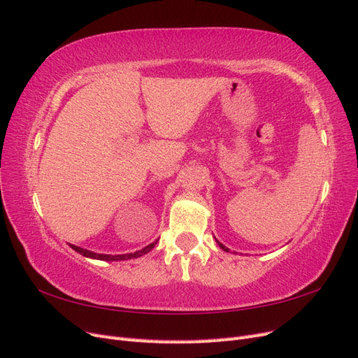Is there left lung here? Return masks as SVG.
Wrapping results in <instances>:
<instances>
[{
  "label": "left lung",
  "instance_id": "obj_1",
  "mask_svg": "<svg viewBox=\"0 0 358 358\" xmlns=\"http://www.w3.org/2000/svg\"><path fill=\"white\" fill-rule=\"evenodd\" d=\"M216 243H218L220 245V248L222 249V251H225V252H229V248H227V246H224L221 242H218V241H216Z\"/></svg>",
  "mask_w": 358,
  "mask_h": 358
}]
</instances>
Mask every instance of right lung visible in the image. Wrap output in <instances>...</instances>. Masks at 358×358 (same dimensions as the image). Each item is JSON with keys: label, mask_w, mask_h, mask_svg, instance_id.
I'll use <instances>...</instances> for the list:
<instances>
[{"label": "right lung", "mask_w": 358, "mask_h": 358, "mask_svg": "<svg viewBox=\"0 0 358 358\" xmlns=\"http://www.w3.org/2000/svg\"><path fill=\"white\" fill-rule=\"evenodd\" d=\"M158 241H155L154 243H150L148 246H145L143 249H140V251H136L134 254H122V255H107V254H95L92 251H88V249H83L79 246H74L70 245L76 252H79L83 257H88V258H94V259H104V262H122V259H131V258H137V257H142L145 254H148L150 249H152L157 245Z\"/></svg>", "instance_id": "add662e5"}]
</instances>
